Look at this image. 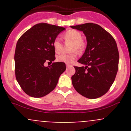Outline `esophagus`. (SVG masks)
I'll use <instances>...</instances> for the list:
<instances>
[{
	"mask_svg": "<svg viewBox=\"0 0 131 131\" xmlns=\"http://www.w3.org/2000/svg\"><path fill=\"white\" fill-rule=\"evenodd\" d=\"M66 66H67V68H69V67H72V64H66Z\"/></svg>",
	"mask_w": 131,
	"mask_h": 131,
	"instance_id": "34e87169",
	"label": "esophagus"
}]
</instances>
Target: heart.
Here are the masks:
<instances>
[{"instance_id":"b5f03b06","label":"heart","mask_w":131,"mask_h":131,"mask_svg":"<svg viewBox=\"0 0 131 131\" xmlns=\"http://www.w3.org/2000/svg\"><path fill=\"white\" fill-rule=\"evenodd\" d=\"M82 36L79 31L75 30H68L64 34V39L67 42H71L70 51L73 52L69 54H61L57 56V61L59 62L64 63H72L77 57V52L80 53L85 49V42L82 39ZM54 49L56 54H59L62 51L61 42L58 39L54 40L53 43Z\"/></svg>"}]
</instances>
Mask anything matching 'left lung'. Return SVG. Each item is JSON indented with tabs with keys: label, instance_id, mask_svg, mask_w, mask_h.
<instances>
[{
	"label": "left lung",
	"instance_id": "left-lung-1",
	"mask_svg": "<svg viewBox=\"0 0 131 131\" xmlns=\"http://www.w3.org/2000/svg\"><path fill=\"white\" fill-rule=\"evenodd\" d=\"M86 37L85 52L74 67L72 84L79 94L89 99L103 96L113 84L118 68L119 54L113 37L101 26L92 23L71 26Z\"/></svg>",
	"mask_w": 131,
	"mask_h": 131
}]
</instances>
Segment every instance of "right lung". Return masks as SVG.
<instances>
[{
  "mask_svg": "<svg viewBox=\"0 0 131 131\" xmlns=\"http://www.w3.org/2000/svg\"><path fill=\"white\" fill-rule=\"evenodd\" d=\"M65 28L41 23L25 32L17 42L14 54L16 79L23 91L31 97H41L53 91L66 70L64 63L55 60L54 40Z\"/></svg>",
  "mask_w": 131,
  "mask_h": 131,
  "instance_id": "1",
  "label": "right lung"
}]
</instances>
